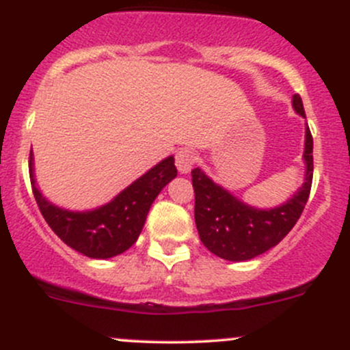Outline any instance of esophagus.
Returning <instances> with one entry per match:
<instances>
[{
    "instance_id": "1",
    "label": "esophagus",
    "mask_w": 350,
    "mask_h": 350,
    "mask_svg": "<svg viewBox=\"0 0 350 350\" xmlns=\"http://www.w3.org/2000/svg\"><path fill=\"white\" fill-rule=\"evenodd\" d=\"M174 159H176V165H178V169L181 174H187V172L193 169L194 163H196V156H194L193 150H189V149L178 150Z\"/></svg>"
}]
</instances>
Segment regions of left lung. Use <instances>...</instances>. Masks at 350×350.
Here are the masks:
<instances>
[{
  "instance_id": "left-lung-1",
  "label": "left lung",
  "mask_w": 350,
  "mask_h": 350,
  "mask_svg": "<svg viewBox=\"0 0 350 350\" xmlns=\"http://www.w3.org/2000/svg\"><path fill=\"white\" fill-rule=\"evenodd\" d=\"M293 109L305 117L299 94L292 98ZM314 139L305 129V183L292 200L273 209H256L231 196L215 185L200 167L193 169L194 221L206 248L230 262H245L278 245L299 221L307 204L314 176Z\"/></svg>"
}]
</instances>
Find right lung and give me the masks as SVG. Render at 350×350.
Wrapping results in <instances>:
<instances>
[{
	"label": "right lung",
	"instance_id": "1",
	"mask_svg": "<svg viewBox=\"0 0 350 350\" xmlns=\"http://www.w3.org/2000/svg\"><path fill=\"white\" fill-rule=\"evenodd\" d=\"M29 152V179L33 196L43 218L58 238L88 258H112L131 248L137 241L144 226L150 204L161 189L176 178L174 157L161 161L142 178L126 187L110 203L94 211H67L57 208L42 196L33 179V163Z\"/></svg>",
	"mask_w": 350,
	"mask_h": 350
}]
</instances>
